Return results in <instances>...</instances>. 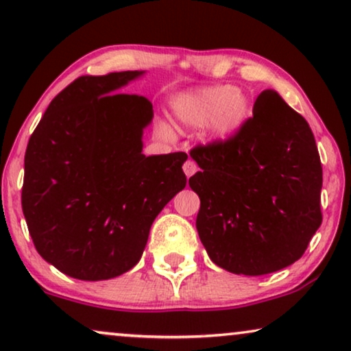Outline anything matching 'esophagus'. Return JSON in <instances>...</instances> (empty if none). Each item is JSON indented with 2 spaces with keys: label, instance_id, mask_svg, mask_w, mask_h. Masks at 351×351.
I'll return each mask as SVG.
<instances>
[{
  "label": "esophagus",
  "instance_id": "34e87169",
  "mask_svg": "<svg viewBox=\"0 0 351 351\" xmlns=\"http://www.w3.org/2000/svg\"><path fill=\"white\" fill-rule=\"evenodd\" d=\"M196 171H198V166H196V162H195V161H191V160L185 161V165H184V172H185V176H186V177H191V176L195 174Z\"/></svg>",
  "mask_w": 351,
  "mask_h": 351
}]
</instances>
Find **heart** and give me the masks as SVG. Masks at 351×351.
Listing matches in <instances>:
<instances>
[{
	"instance_id": "heart-1",
	"label": "heart",
	"mask_w": 351,
	"mask_h": 351,
	"mask_svg": "<svg viewBox=\"0 0 351 351\" xmlns=\"http://www.w3.org/2000/svg\"><path fill=\"white\" fill-rule=\"evenodd\" d=\"M249 117L246 95L233 86H214L191 95L182 107V119L190 126L209 124L214 138H227Z\"/></svg>"
}]
</instances>
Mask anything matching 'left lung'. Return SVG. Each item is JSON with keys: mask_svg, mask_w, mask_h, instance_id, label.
<instances>
[{"mask_svg": "<svg viewBox=\"0 0 351 351\" xmlns=\"http://www.w3.org/2000/svg\"><path fill=\"white\" fill-rule=\"evenodd\" d=\"M196 230L210 261L258 276L304 256L323 222V167L305 118L267 89L233 136L196 145Z\"/></svg>", "mask_w": 351, "mask_h": 351, "instance_id": "left-lung-1", "label": "left lung"}]
</instances>
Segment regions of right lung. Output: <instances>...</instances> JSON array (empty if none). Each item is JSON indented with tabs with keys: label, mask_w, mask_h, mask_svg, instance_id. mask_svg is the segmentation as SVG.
I'll return each instance as SVG.
<instances>
[{
	"label": "right lung",
	"mask_w": 351,
	"mask_h": 351,
	"mask_svg": "<svg viewBox=\"0 0 351 351\" xmlns=\"http://www.w3.org/2000/svg\"><path fill=\"white\" fill-rule=\"evenodd\" d=\"M142 73L80 76L52 99L28 141L22 186L28 232L38 254L76 280L131 270L153 220L186 185V153H142L150 100L117 93Z\"/></svg>",
	"instance_id": "add662e5"
}]
</instances>
